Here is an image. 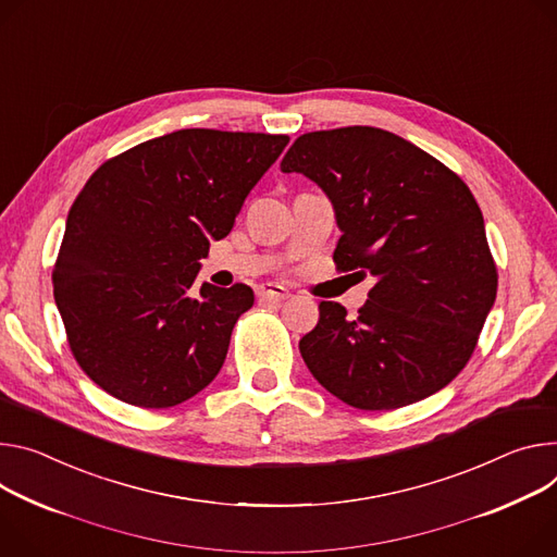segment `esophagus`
<instances>
[{
    "mask_svg": "<svg viewBox=\"0 0 557 557\" xmlns=\"http://www.w3.org/2000/svg\"><path fill=\"white\" fill-rule=\"evenodd\" d=\"M256 295L260 301H282L288 297V290L280 284H267V286H260Z\"/></svg>",
    "mask_w": 557,
    "mask_h": 557,
    "instance_id": "34e87169",
    "label": "esophagus"
}]
</instances>
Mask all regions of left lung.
Instances as JSON below:
<instances>
[{"label": "left lung", "instance_id": "obj_1", "mask_svg": "<svg viewBox=\"0 0 557 557\" xmlns=\"http://www.w3.org/2000/svg\"><path fill=\"white\" fill-rule=\"evenodd\" d=\"M284 173L333 201L339 273L375 275L358 318L320 301L299 339L313 377L348 407L393 411L444 388L471 360L497 267L469 186L416 144L373 126L299 135Z\"/></svg>", "mask_w": 557, "mask_h": 557}]
</instances>
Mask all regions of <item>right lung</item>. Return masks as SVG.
Listing matches in <instances>:
<instances>
[{
  "mask_svg": "<svg viewBox=\"0 0 557 557\" xmlns=\"http://www.w3.org/2000/svg\"><path fill=\"white\" fill-rule=\"evenodd\" d=\"M288 135L182 128L99 166L69 211L53 293L79 369L139 409H169L220 373L246 284L193 288L211 239Z\"/></svg>",
  "mask_w": 557,
  "mask_h": 557,
  "instance_id": "add662e5",
  "label": "right lung"
}]
</instances>
